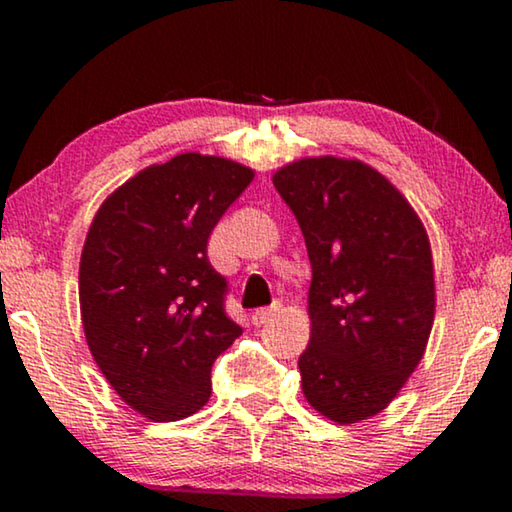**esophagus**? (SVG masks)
<instances>
[{"label":"esophagus","instance_id":"34e87169","mask_svg":"<svg viewBox=\"0 0 512 512\" xmlns=\"http://www.w3.org/2000/svg\"><path fill=\"white\" fill-rule=\"evenodd\" d=\"M279 312H282V305H272V307H261V310L251 312V324L254 326H263V324H270L272 319L279 317Z\"/></svg>","mask_w":512,"mask_h":512}]
</instances>
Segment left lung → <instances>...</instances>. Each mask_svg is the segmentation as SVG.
Instances as JSON below:
<instances>
[{"instance_id": "8db88e82", "label": "left lung", "mask_w": 512, "mask_h": 512, "mask_svg": "<svg viewBox=\"0 0 512 512\" xmlns=\"http://www.w3.org/2000/svg\"><path fill=\"white\" fill-rule=\"evenodd\" d=\"M312 263L310 345L298 359L319 415L356 424L387 408L422 361L436 317L426 228L408 198L356 158L310 156L272 174Z\"/></svg>"}]
</instances>
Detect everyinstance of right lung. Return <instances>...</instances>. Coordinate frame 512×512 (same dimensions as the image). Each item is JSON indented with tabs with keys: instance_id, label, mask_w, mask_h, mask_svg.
Here are the masks:
<instances>
[{
	"instance_id": "add662e5",
	"label": "right lung",
	"mask_w": 512,
	"mask_h": 512,
	"mask_svg": "<svg viewBox=\"0 0 512 512\" xmlns=\"http://www.w3.org/2000/svg\"><path fill=\"white\" fill-rule=\"evenodd\" d=\"M235 160L179 153L107 195L79 263L81 324L111 389L151 422L191 417L212 396V363L242 328L209 235L251 184Z\"/></svg>"
}]
</instances>
